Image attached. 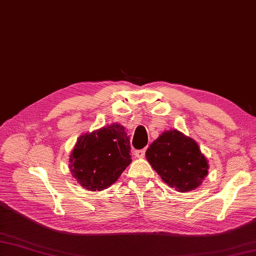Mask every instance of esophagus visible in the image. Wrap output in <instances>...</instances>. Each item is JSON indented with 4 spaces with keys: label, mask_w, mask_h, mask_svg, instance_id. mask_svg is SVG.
Instances as JSON below:
<instances>
[{
    "label": "esophagus",
    "mask_w": 256,
    "mask_h": 256,
    "mask_svg": "<svg viewBox=\"0 0 256 256\" xmlns=\"http://www.w3.org/2000/svg\"><path fill=\"white\" fill-rule=\"evenodd\" d=\"M134 153L138 158H143V157L145 156V150H135Z\"/></svg>",
    "instance_id": "34e87169"
}]
</instances>
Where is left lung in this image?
I'll return each mask as SVG.
<instances>
[{
    "mask_svg": "<svg viewBox=\"0 0 256 256\" xmlns=\"http://www.w3.org/2000/svg\"><path fill=\"white\" fill-rule=\"evenodd\" d=\"M145 155L162 180L180 192L200 186L208 174V162L198 144L177 130L162 133Z\"/></svg>",
    "mask_w": 256,
    "mask_h": 256,
    "instance_id": "left-lung-1",
    "label": "left lung"
}]
</instances>
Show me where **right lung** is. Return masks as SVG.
Wrapping results in <instances>:
<instances>
[{
  "label": "right lung",
  "instance_id": "right-lung-1",
  "mask_svg": "<svg viewBox=\"0 0 256 256\" xmlns=\"http://www.w3.org/2000/svg\"><path fill=\"white\" fill-rule=\"evenodd\" d=\"M130 150V138L122 125H108L79 138L70 156V170L84 188L106 189L132 162Z\"/></svg>",
  "mask_w": 256,
  "mask_h": 256
}]
</instances>
